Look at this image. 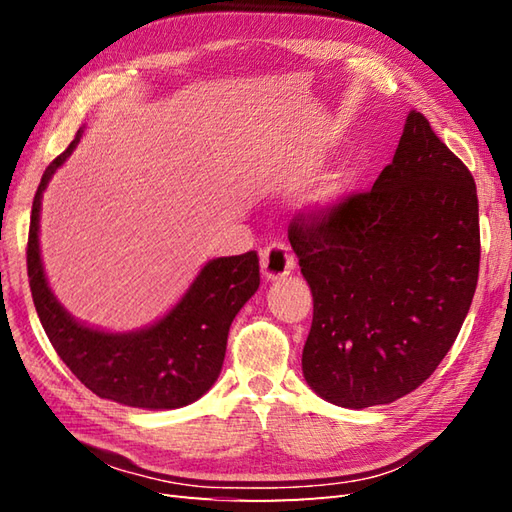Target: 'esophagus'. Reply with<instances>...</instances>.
Listing matches in <instances>:
<instances>
[{
    "label": "esophagus",
    "mask_w": 512,
    "mask_h": 512,
    "mask_svg": "<svg viewBox=\"0 0 512 512\" xmlns=\"http://www.w3.org/2000/svg\"><path fill=\"white\" fill-rule=\"evenodd\" d=\"M259 264H262V275L270 281H275L284 279L295 270V257H292L286 244L273 242L262 248V253H259Z\"/></svg>",
    "instance_id": "esophagus-1"
}]
</instances>
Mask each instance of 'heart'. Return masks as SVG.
<instances>
[{
	"label": "heart",
	"mask_w": 512,
	"mask_h": 512,
	"mask_svg": "<svg viewBox=\"0 0 512 512\" xmlns=\"http://www.w3.org/2000/svg\"><path fill=\"white\" fill-rule=\"evenodd\" d=\"M347 195V182L341 176H325L321 178L314 189L308 193L306 204L314 211H330L336 204L343 202Z\"/></svg>",
	"instance_id": "obj_1"
}]
</instances>
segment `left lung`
Here are the masks:
<instances>
[{
  "label": "left lung",
  "instance_id": "8db88e82",
  "mask_svg": "<svg viewBox=\"0 0 512 512\" xmlns=\"http://www.w3.org/2000/svg\"><path fill=\"white\" fill-rule=\"evenodd\" d=\"M290 246L314 312L301 367L332 405H389L427 380L469 314L480 273L471 171L409 112L374 187L299 213Z\"/></svg>",
  "mask_w": 512,
  "mask_h": 512
}]
</instances>
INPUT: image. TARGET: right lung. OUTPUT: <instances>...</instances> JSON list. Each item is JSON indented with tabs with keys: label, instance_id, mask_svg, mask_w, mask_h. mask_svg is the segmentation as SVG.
Returning a JSON list of instances; mask_svg holds the SVG:
<instances>
[{
	"label": "right lung",
	"instance_id": "right-lung-1",
	"mask_svg": "<svg viewBox=\"0 0 512 512\" xmlns=\"http://www.w3.org/2000/svg\"><path fill=\"white\" fill-rule=\"evenodd\" d=\"M81 132L43 171L32 200L28 279L39 321L70 372L96 396L138 409H178L198 400L220 376L228 328L259 288L255 250L217 257L195 277L176 308L145 330L112 334L72 319L52 295L39 253L41 195Z\"/></svg>",
	"mask_w": 512,
	"mask_h": 512
}]
</instances>
